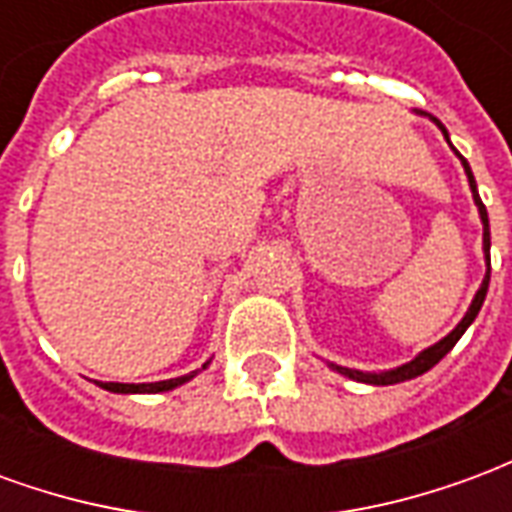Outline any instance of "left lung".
<instances>
[{
	"label": "left lung",
	"mask_w": 512,
	"mask_h": 512,
	"mask_svg": "<svg viewBox=\"0 0 512 512\" xmlns=\"http://www.w3.org/2000/svg\"><path fill=\"white\" fill-rule=\"evenodd\" d=\"M436 126L441 128V134H444V139L450 142V136H447V128L441 126L436 117H430ZM458 153V150H455ZM458 158H461L463 169H466V178H469V186H472V197L474 202H477V211H480V219H483V252H485V266H488V271H485V279L483 285H480V290L474 293V301L472 307H469V312L463 315V321L452 329L444 340H439L436 345H430V348H425L422 354L417 356V359H411V362H406V365L395 367V370H386V373H362V370H348V367H340V365H332L337 373H343V376L354 378V381H362V384H373V386H389V384H400V381H408V378H417L422 376V373H428L430 367L439 365L444 356L450 354L452 345L461 340V334L472 326V321L477 318V312H480V307H483L485 301V293H488V282H491V230H488V213H485V205L483 200H480V194H477V183H474V175H472V167L466 164V158L458 153Z\"/></svg>",
	"instance_id": "1"
}]
</instances>
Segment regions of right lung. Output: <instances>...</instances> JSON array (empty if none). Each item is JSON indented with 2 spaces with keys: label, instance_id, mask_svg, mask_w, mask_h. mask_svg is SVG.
I'll list each match as a JSON object with an SVG mask.
<instances>
[{
  "label": "right lung",
  "instance_id": "1",
  "mask_svg": "<svg viewBox=\"0 0 512 512\" xmlns=\"http://www.w3.org/2000/svg\"><path fill=\"white\" fill-rule=\"evenodd\" d=\"M205 367H208V362L202 365V370H205ZM194 376H197V370L189 373V376L169 378V381H156V384H112V381H109V384H101V386L109 389V392H123V395H128V392H150V395H153V392H167V389H175V386L186 384V381Z\"/></svg>",
  "mask_w": 512,
  "mask_h": 512
}]
</instances>
